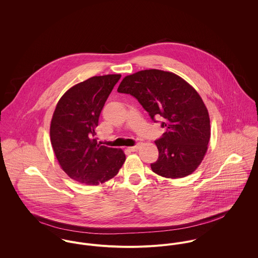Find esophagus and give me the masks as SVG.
<instances>
[{"label": "esophagus", "instance_id": "esophagus-1", "mask_svg": "<svg viewBox=\"0 0 258 258\" xmlns=\"http://www.w3.org/2000/svg\"><path fill=\"white\" fill-rule=\"evenodd\" d=\"M140 147V143L139 144H136L135 146H131V147H129V150L130 151H132V152H135V151H137L138 149Z\"/></svg>", "mask_w": 258, "mask_h": 258}]
</instances>
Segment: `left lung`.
<instances>
[{"label":"left lung","mask_w":258,"mask_h":258,"mask_svg":"<svg viewBox=\"0 0 258 258\" xmlns=\"http://www.w3.org/2000/svg\"><path fill=\"white\" fill-rule=\"evenodd\" d=\"M117 91L134 96L154 122L163 118L166 132L155 141L159 158L151 164L152 171L169 179L190 175L211 138L209 112L196 89L177 74L146 70L125 76Z\"/></svg>","instance_id":"1"}]
</instances>
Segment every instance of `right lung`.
Wrapping results in <instances>:
<instances>
[{"label":"right lung","instance_id":"right-lung-1","mask_svg":"<svg viewBox=\"0 0 258 258\" xmlns=\"http://www.w3.org/2000/svg\"><path fill=\"white\" fill-rule=\"evenodd\" d=\"M120 74L93 76L70 88L50 122V142L61 169L80 184L97 185L115 177L125 162L121 149L100 146L95 128Z\"/></svg>","mask_w":258,"mask_h":258}]
</instances>
